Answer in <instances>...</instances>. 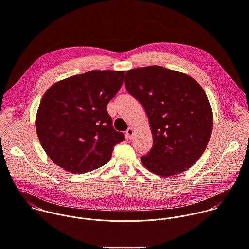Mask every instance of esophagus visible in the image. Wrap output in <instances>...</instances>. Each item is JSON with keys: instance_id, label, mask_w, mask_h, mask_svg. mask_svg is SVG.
I'll use <instances>...</instances> for the list:
<instances>
[{"instance_id": "1", "label": "esophagus", "mask_w": 249, "mask_h": 249, "mask_svg": "<svg viewBox=\"0 0 249 249\" xmlns=\"http://www.w3.org/2000/svg\"><path fill=\"white\" fill-rule=\"evenodd\" d=\"M126 135H127L128 139H132V137H133V135H134V129H133L132 127L128 128V130L126 131Z\"/></svg>"}]
</instances>
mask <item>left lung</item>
Here are the masks:
<instances>
[{"label": "left lung", "mask_w": 249, "mask_h": 249, "mask_svg": "<svg viewBox=\"0 0 249 249\" xmlns=\"http://www.w3.org/2000/svg\"><path fill=\"white\" fill-rule=\"evenodd\" d=\"M125 87L149 119L153 146L141 157L142 163L162 177L191 168L213 129L211 105L201 86L185 73L152 65L127 71Z\"/></svg>", "instance_id": "8db88e82"}]
</instances>
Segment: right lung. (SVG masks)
<instances>
[{"label":"right lung","instance_id":"obj_1","mask_svg":"<svg viewBox=\"0 0 249 249\" xmlns=\"http://www.w3.org/2000/svg\"><path fill=\"white\" fill-rule=\"evenodd\" d=\"M125 71L92 70L53 84L40 101L36 129L51 160L64 170L85 173L106 164L124 135L111 126L107 105Z\"/></svg>","mask_w":249,"mask_h":249}]
</instances>
